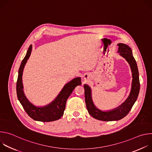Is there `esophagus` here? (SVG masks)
Wrapping results in <instances>:
<instances>
[{"mask_svg":"<svg viewBox=\"0 0 152 152\" xmlns=\"http://www.w3.org/2000/svg\"><path fill=\"white\" fill-rule=\"evenodd\" d=\"M89 77V75L88 74H86L84 75V79L86 80V79H88Z\"/></svg>","mask_w":152,"mask_h":152,"instance_id":"obj_1","label":"esophagus"}]
</instances>
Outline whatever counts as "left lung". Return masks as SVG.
Here are the masks:
<instances>
[{"mask_svg":"<svg viewBox=\"0 0 152 152\" xmlns=\"http://www.w3.org/2000/svg\"><path fill=\"white\" fill-rule=\"evenodd\" d=\"M117 45L118 46V53L127 61L131 69L132 76L131 90L125 102L114 109L104 111L100 110L95 106L92 98L91 87L89 85L85 84L83 85L85 100L88 112L93 118L99 120L106 121H117L126 117L132 109L140 93L139 73L136 61L132 55V51L131 48L123 43H118Z\"/></svg>","mask_w":152,"mask_h":152,"instance_id":"left-lung-1","label":"left lung"}]
</instances>
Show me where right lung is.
I'll list each match as a JSON object with an SVG mask.
<instances>
[{"instance_id": "1", "label": "right lung", "mask_w": 152, "mask_h": 152, "mask_svg": "<svg viewBox=\"0 0 152 152\" xmlns=\"http://www.w3.org/2000/svg\"><path fill=\"white\" fill-rule=\"evenodd\" d=\"M32 49V46L31 45L27 51L25 57L21 63L18 70L16 85L18 99L23 107L25 111L33 120L42 122H49L59 120L64 114V111L66 108V102L68 98L76 86L81 85V78L80 77H75L67 83L64 86L57 97L49 104L43 106H37L34 105L28 100L25 94L22 81L24 67L28 59L30 57Z\"/></svg>"}]
</instances>
